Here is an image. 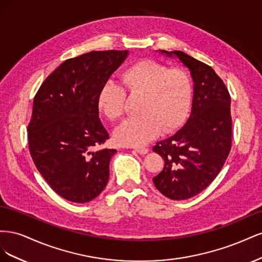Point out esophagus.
I'll list each match as a JSON object with an SVG mask.
<instances>
[{
  "label": "esophagus",
  "mask_w": 262,
  "mask_h": 262,
  "mask_svg": "<svg viewBox=\"0 0 262 262\" xmlns=\"http://www.w3.org/2000/svg\"><path fill=\"white\" fill-rule=\"evenodd\" d=\"M134 150H136L137 153H139L141 155H144L148 152V148H146V147H136V148H134Z\"/></svg>",
  "instance_id": "34e87169"
}]
</instances>
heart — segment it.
<instances>
[{"instance_id": "heart-1", "label": "heart", "mask_w": 262, "mask_h": 262, "mask_svg": "<svg viewBox=\"0 0 262 262\" xmlns=\"http://www.w3.org/2000/svg\"><path fill=\"white\" fill-rule=\"evenodd\" d=\"M120 86L106 83L101 87L97 105L112 121L124 112L125 94L141 96L139 117L128 119L114 133L117 144L140 147L154 140L161 130L169 133L184 123L192 99L191 78L186 71L168 69L153 60H141L125 68L119 75Z\"/></svg>"}]
</instances>
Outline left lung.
<instances>
[{"instance_id":"obj_1","label":"left lung","mask_w":262,"mask_h":262,"mask_svg":"<svg viewBox=\"0 0 262 262\" xmlns=\"http://www.w3.org/2000/svg\"><path fill=\"white\" fill-rule=\"evenodd\" d=\"M160 53L176 58L193 82L191 113L186 124L153 150L165 161L153 178L158 191L171 200L200 193L219 175L232 145L231 96L214 70L182 51Z\"/></svg>"}]
</instances>
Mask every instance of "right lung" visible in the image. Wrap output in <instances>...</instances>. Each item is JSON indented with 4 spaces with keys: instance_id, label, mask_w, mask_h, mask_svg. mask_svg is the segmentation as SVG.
<instances>
[{
    "instance_id": "add662e5",
    "label": "right lung",
    "mask_w": 262,
    "mask_h": 262,
    "mask_svg": "<svg viewBox=\"0 0 262 262\" xmlns=\"http://www.w3.org/2000/svg\"><path fill=\"white\" fill-rule=\"evenodd\" d=\"M129 50L91 51L69 59L36 94L28 146L38 171L66 200L85 203L105 189L117 149H96L109 134L99 119L97 98Z\"/></svg>"
}]
</instances>
